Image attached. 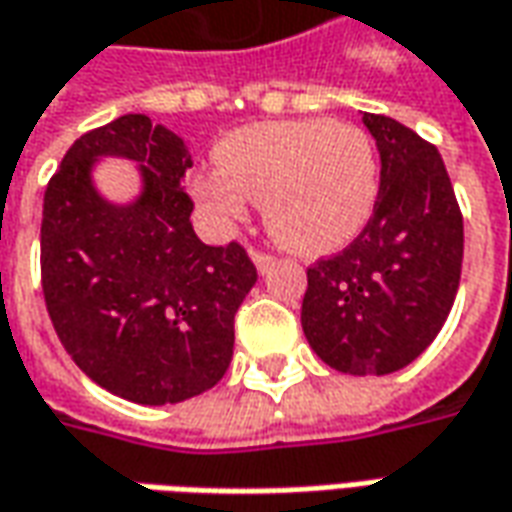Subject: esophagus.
<instances>
[{
  "instance_id": "esophagus-1",
  "label": "esophagus",
  "mask_w": 512,
  "mask_h": 512,
  "mask_svg": "<svg viewBox=\"0 0 512 512\" xmlns=\"http://www.w3.org/2000/svg\"><path fill=\"white\" fill-rule=\"evenodd\" d=\"M252 260H255L257 271H263V274H266L268 268L274 266V260H277V257L268 255V252H260V249H255V252H252Z\"/></svg>"
}]
</instances>
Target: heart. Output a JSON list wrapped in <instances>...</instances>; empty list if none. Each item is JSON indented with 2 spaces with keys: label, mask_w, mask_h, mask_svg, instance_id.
Segmentation results:
<instances>
[{
  "label": "heart",
  "mask_w": 512,
  "mask_h": 512,
  "mask_svg": "<svg viewBox=\"0 0 512 512\" xmlns=\"http://www.w3.org/2000/svg\"><path fill=\"white\" fill-rule=\"evenodd\" d=\"M219 166L194 177V196L216 219L244 216L263 199L271 235L293 252L321 255L366 227L380 163L366 132L324 119L263 121L227 135Z\"/></svg>",
  "instance_id": "1"
}]
</instances>
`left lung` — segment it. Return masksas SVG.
<instances>
[{
  "mask_svg": "<svg viewBox=\"0 0 512 512\" xmlns=\"http://www.w3.org/2000/svg\"><path fill=\"white\" fill-rule=\"evenodd\" d=\"M380 152L374 213L343 252L307 268L302 330L343 374H391L441 332L463 268V213L438 149L388 116L363 113Z\"/></svg>",
  "mask_w": 512,
  "mask_h": 512,
  "instance_id": "left-lung-1",
  "label": "left lung"
}]
</instances>
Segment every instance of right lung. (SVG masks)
<instances>
[{
	"instance_id": "add662e5",
	"label": "right lung",
	"mask_w": 512,
	"mask_h": 512,
	"mask_svg": "<svg viewBox=\"0 0 512 512\" xmlns=\"http://www.w3.org/2000/svg\"><path fill=\"white\" fill-rule=\"evenodd\" d=\"M102 154L138 159L145 194L119 208L90 182ZM180 135L127 113L80 135L52 174L41 221V285L57 338L105 391L174 405L224 377L235 313L257 282L238 241L207 246L182 191L191 169Z\"/></svg>"
}]
</instances>
